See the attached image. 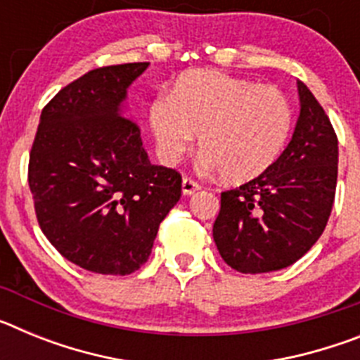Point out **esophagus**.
Here are the masks:
<instances>
[{
    "mask_svg": "<svg viewBox=\"0 0 360 360\" xmlns=\"http://www.w3.org/2000/svg\"><path fill=\"white\" fill-rule=\"evenodd\" d=\"M196 191H200V184L198 182H195V180H193V178H184L182 180V193L186 196H189V195H195Z\"/></svg>",
    "mask_w": 360,
    "mask_h": 360,
    "instance_id": "obj_1",
    "label": "esophagus"
}]
</instances>
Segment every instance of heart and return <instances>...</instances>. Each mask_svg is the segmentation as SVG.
Segmentation results:
<instances>
[{
    "mask_svg": "<svg viewBox=\"0 0 360 360\" xmlns=\"http://www.w3.org/2000/svg\"><path fill=\"white\" fill-rule=\"evenodd\" d=\"M149 126L165 164H176L200 135V164L238 184L259 176L278 160L294 111L274 86L218 70H191L178 77L171 95H158L149 104Z\"/></svg>",
    "mask_w": 360,
    "mask_h": 360,
    "instance_id": "1",
    "label": "heart"
}]
</instances>
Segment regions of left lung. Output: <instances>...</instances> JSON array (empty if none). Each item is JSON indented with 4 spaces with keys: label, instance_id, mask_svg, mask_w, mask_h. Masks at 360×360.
I'll use <instances>...</instances> for the list:
<instances>
[{
    "label": "left lung",
    "instance_id": "1",
    "mask_svg": "<svg viewBox=\"0 0 360 360\" xmlns=\"http://www.w3.org/2000/svg\"><path fill=\"white\" fill-rule=\"evenodd\" d=\"M294 135L269 169L221 193L212 238L224 262L243 274L290 266L323 234L333 207L339 148L323 106L297 81Z\"/></svg>",
    "mask_w": 360,
    "mask_h": 360
}]
</instances>
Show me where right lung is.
<instances>
[{"label": "right lung", "mask_w": 360, "mask_h": 360, "mask_svg": "<svg viewBox=\"0 0 360 360\" xmlns=\"http://www.w3.org/2000/svg\"><path fill=\"white\" fill-rule=\"evenodd\" d=\"M149 63L103 66L41 111L28 162L37 221L68 262L126 276L148 262L160 221L182 195L180 173L153 165L124 117L128 88Z\"/></svg>", "instance_id": "right-lung-1"}]
</instances>
